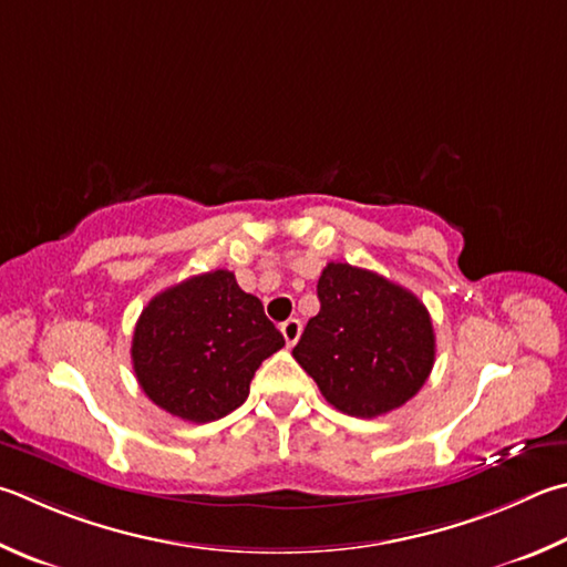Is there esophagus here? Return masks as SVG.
Wrapping results in <instances>:
<instances>
[{
	"label": "esophagus",
	"instance_id": "1",
	"mask_svg": "<svg viewBox=\"0 0 567 567\" xmlns=\"http://www.w3.org/2000/svg\"><path fill=\"white\" fill-rule=\"evenodd\" d=\"M280 332H282V337H285V342H287V347H292L297 339H300V334H302V322L300 319H287V322H282V327H280Z\"/></svg>",
	"mask_w": 567,
	"mask_h": 567
}]
</instances>
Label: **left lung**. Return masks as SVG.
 Here are the masks:
<instances>
[{
	"mask_svg": "<svg viewBox=\"0 0 567 567\" xmlns=\"http://www.w3.org/2000/svg\"><path fill=\"white\" fill-rule=\"evenodd\" d=\"M317 297L319 312L307 322L292 357L322 396L359 419L406 404L424 386L436 357L424 302L349 262L324 267Z\"/></svg>",
	"mask_w": 567,
	"mask_h": 567,
	"instance_id": "8db88e82",
	"label": "left lung"
}]
</instances>
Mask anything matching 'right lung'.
Masks as SVG:
<instances>
[{"label":"right lung","instance_id":"1","mask_svg":"<svg viewBox=\"0 0 567 567\" xmlns=\"http://www.w3.org/2000/svg\"><path fill=\"white\" fill-rule=\"evenodd\" d=\"M285 347L262 302L228 270L195 275L143 307L131 359L153 404L193 424L238 409L267 357Z\"/></svg>","mask_w":567,"mask_h":567}]
</instances>
